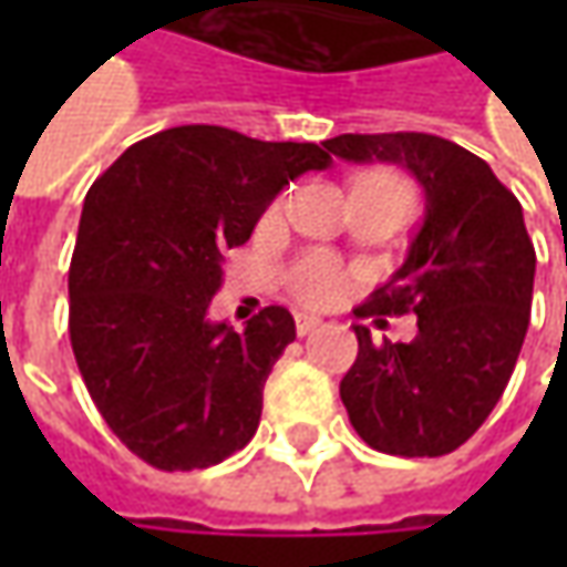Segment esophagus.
Returning <instances> with one entry per match:
<instances>
[{"label":"esophagus","instance_id":"esophagus-1","mask_svg":"<svg viewBox=\"0 0 567 567\" xmlns=\"http://www.w3.org/2000/svg\"><path fill=\"white\" fill-rule=\"evenodd\" d=\"M318 328H321V318H316V316H296V334H299V338L312 334V331H318Z\"/></svg>","mask_w":567,"mask_h":567}]
</instances>
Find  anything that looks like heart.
I'll use <instances>...</instances> for the list:
<instances>
[{"mask_svg":"<svg viewBox=\"0 0 567 567\" xmlns=\"http://www.w3.org/2000/svg\"><path fill=\"white\" fill-rule=\"evenodd\" d=\"M357 192H369V195H381V198H394L401 205H410V186L398 173L388 169H375V173H362L353 183V195ZM284 210V198H277L268 207V217H277ZM350 287V274L340 268L338 261L324 251H309L290 268V290L299 302L306 306H331Z\"/></svg>","mask_w":567,"mask_h":567,"instance_id":"1","label":"heart"}]
</instances>
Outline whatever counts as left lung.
I'll return each instance as SVG.
<instances>
[{"mask_svg": "<svg viewBox=\"0 0 567 567\" xmlns=\"http://www.w3.org/2000/svg\"><path fill=\"white\" fill-rule=\"evenodd\" d=\"M324 147L353 164H401L425 192L423 227L406 261L357 316H416L410 343L360 353L340 401L360 439L401 457H442L486 423L512 379L530 324L536 251L524 210L467 147L425 135H338ZM384 321V318H379Z\"/></svg>", "mask_w": 567, "mask_h": 567, "instance_id": "obj_1", "label": "left lung"}]
</instances>
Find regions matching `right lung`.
<instances>
[{"instance_id":"obj_1","label":"right lung","mask_w":567,"mask_h":567,"mask_svg":"<svg viewBox=\"0 0 567 567\" xmlns=\"http://www.w3.org/2000/svg\"><path fill=\"white\" fill-rule=\"evenodd\" d=\"M328 166L321 144L176 125L132 144L91 186L69 268V338L100 416L144 464L205 470L249 445L293 316L268 306L233 331L207 321V302L224 251L249 239L274 195Z\"/></svg>"}]
</instances>
